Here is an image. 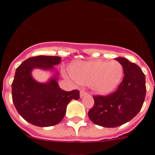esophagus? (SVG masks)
<instances>
[{"label":"esophagus","mask_w":155,"mask_h":155,"mask_svg":"<svg viewBox=\"0 0 155 155\" xmlns=\"http://www.w3.org/2000/svg\"><path fill=\"white\" fill-rule=\"evenodd\" d=\"M87 93L86 92V91H81L80 92V97L81 98H82L83 96H84V95H87Z\"/></svg>","instance_id":"1"}]
</instances>
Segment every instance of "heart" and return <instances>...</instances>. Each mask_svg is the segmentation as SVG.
<instances>
[{
	"label": "heart",
	"mask_w": 155,
	"mask_h": 155,
	"mask_svg": "<svg viewBox=\"0 0 155 155\" xmlns=\"http://www.w3.org/2000/svg\"><path fill=\"white\" fill-rule=\"evenodd\" d=\"M69 72L76 81L90 85L94 92L105 95L119 85L124 74V68L117 61H83L71 64Z\"/></svg>",
	"instance_id": "heart-1"
}]
</instances>
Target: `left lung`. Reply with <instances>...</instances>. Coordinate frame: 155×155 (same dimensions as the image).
<instances>
[{
	"label": "left lung",
	"instance_id": "8db88e82",
	"mask_svg": "<svg viewBox=\"0 0 155 155\" xmlns=\"http://www.w3.org/2000/svg\"><path fill=\"white\" fill-rule=\"evenodd\" d=\"M124 68V79L116 91L108 95H94L88 111L92 123L104 127H116L136 116L146 95L145 75L139 66L124 57L116 58Z\"/></svg>",
	"mask_w": 155,
	"mask_h": 155
}]
</instances>
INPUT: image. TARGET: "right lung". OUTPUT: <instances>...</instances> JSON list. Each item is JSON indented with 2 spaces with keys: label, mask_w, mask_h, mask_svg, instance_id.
Listing matches in <instances>:
<instances>
[{
  "label": "right lung",
  "mask_w": 155,
  "mask_h": 155,
  "mask_svg": "<svg viewBox=\"0 0 155 155\" xmlns=\"http://www.w3.org/2000/svg\"><path fill=\"white\" fill-rule=\"evenodd\" d=\"M61 61L60 57L37 56L23 61L16 69L12 84L13 103L20 116L32 125L42 127L57 125L65 116L71 100L80 98L78 90L61 89L57 75L46 83H39L31 77L34 68L52 71Z\"/></svg>",
  "instance_id": "1"
}]
</instances>
